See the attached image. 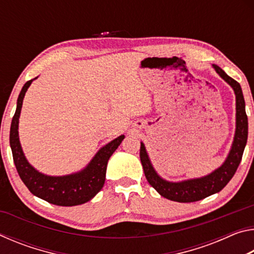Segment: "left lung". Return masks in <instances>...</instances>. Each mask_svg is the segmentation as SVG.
<instances>
[{
  "label": "left lung",
  "mask_w": 254,
  "mask_h": 254,
  "mask_svg": "<svg viewBox=\"0 0 254 254\" xmlns=\"http://www.w3.org/2000/svg\"><path fill=\"white\" fill-rule=\"evenodd\" d=\"M215 71L229 84L235 94V133L230 152L224 162L212 173L199 178L182 180V182H168L158 175L153 168L151 160L143 142L140 147V159L142 163L145 178L162 197L178 203H191L206 198L221 191L233 177L242 159L244 148L248 140V117L246 113L242 88L238 81L226 74L216 65H212Z\"/></svg>",
  "instance_id": "obj_1"
}]
</instances>
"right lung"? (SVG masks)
Returning <instances> with one entry per match:
<instances>
[{
    "instance_id": "add662e5",
    "label": "right lung",
    "mask_w": 254,
    "mask_h": 254,
    "mask_svg": "<svg viewBox=\"0 0 254 254\" xmlns=\"http://www.w3.org/2000/svg\"><path fill=\"white\" fill-rule=\"evenodd\" d=\"M27 81L19 94L16 110L10 128V145L15 168L20 178L34 196L58 206H76L87 203L104 186L107 161L124 139L120 135L96 152L88 165L77 173L65 176H49L38 171L25 158L19 140V119L29 86Z\"/></svg>"
}]
</instances>
